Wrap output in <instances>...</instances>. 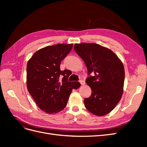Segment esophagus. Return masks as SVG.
<instances>
[{
	"instance_id": "obj_1",
	"label": "esophagus",
	"mask_w": 147,
	"mask_h": 147,
	"mask_svg": "<svg viewBox=\"0 0 147 147\" xmlns=\"http://www.w3.org/2000/svg\"><path fill=\"white\" fill-rule=\"evenodd\" d=\"M80 83H81V84H84V83H85V82H84L83 80H80Z\"/></svg>"
}]
</instances>
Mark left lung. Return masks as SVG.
<instances>
[{
    "mask_svg": "<svg viewBox=\"0 0 147 147\" xmlns=\"http://www.w3.org/2000/svg\"><path fill=\"white\" fill-rule=\"evenodd\" d=\"M74 50L86 64V83L91 94L84 99L86 109L97 116L110 113L121 98L124 69L118 56L109 49L97 43L75 44Z\"/></svg>",
    "mask_w": 147,
    "mask_h": 147,
    "instance_id": "left-lung-1",
    "label": "left lung"
}]
</instances>
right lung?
Instances as JSON below:
<instances>
[{"label": "right lung", "mask_w": 147, "mask_h": 147, "mask_svg": "<svg viewBox=\"0 0 147 147\" xmlns=\"http://www.w3.org/2000/svg\"><path fill=\"white\" fill-rule=\"evenodd\" d=\"M73 44H57L35 52L27 64V87L38 107L49 113H56L67 105L72 89L78 82H69L70 70H61V61L72 50Z\"/></svg>", "instance_id": "1"}]
</instances>
